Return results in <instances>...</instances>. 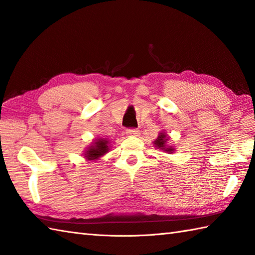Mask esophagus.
Masks as SVG:
<instances>
[{"instance_id":"obj_1","label":"esophagus","mask_w":255,"mask_h":255,"mask_svg":"<svg viewBox=\"0 0 255 255\" xmlns=\"http://www.w3.org/2000/svg\"><path fill=\"white\" fill-rule=\"evenodd\" d=\"M127 136H133V137H137L140 134V131L137 130V129H127L126 130Z\"/></svg>"}]
</instances>
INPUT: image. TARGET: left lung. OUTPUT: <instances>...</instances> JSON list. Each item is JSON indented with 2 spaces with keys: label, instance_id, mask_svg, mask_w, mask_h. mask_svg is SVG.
Returning a JSON list of instances; mask_svg holds the SVG:
<instances>
[{
  "label": "left lung",
  "instance_id": "left-lung-1",
  "mask_svg": "<svg viewBox=\"0 0 255 255\" xmlns=\"http://www.w3.org/2000/svg\"><path fill=\"white\" fill-rule=\"evenodd\" d=\"M170 137L167 136V134L164 132V131H161L159 132L158 134V138H156L154 141H153V144L154 147L156 149H160L163 151V152H166V153H173L175 152V147L174 145H170L169 143H167V141H169Z\"/></svg>",
  "mask_w": 255,
  "mask_h": 255
}]
</instances>
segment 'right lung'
Wrapping results in <instances>:
<instances>
[{
	"label": "right lung",
	"mask_w": 255,
	"mask_h": 255,
	"mask_svg": "<svg viewBox=\"0 0 255 255\" xmlns=\"http://www.w3.org/2000/svg\"><path fill=\"white\" fill-rule=\"evenodd\" d=\"M111 141L106 138H95L84 151V158L88 161H95L105 155L111 150Z\"/></svg>",
	"instance_id": "1"
}]
</instances>
